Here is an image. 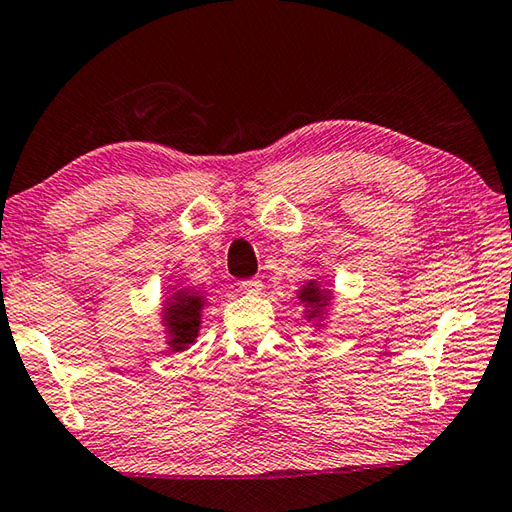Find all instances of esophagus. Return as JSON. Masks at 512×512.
<instances>
[{"label":"esophagus","instance_id":"1","mask_svg":"<svg viewBox=\"0 0 512 512\" xmlns=\"http://www.w3.org/2000/svg\"><path fill=\"white\" fill-rule=\"evenodd\" d=\"M242 290H245L247 294H258L263 290V281L261 279H247L242 281Z\"/></svg>","mask_w":512,"mask_h":512}]
</instances>
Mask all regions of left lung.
Here are the masks:
<instances>
[{"label": "left lung", "instance_id": "1", "mask_svg": "<svg viewBox=\"0 0 512 512\" xmlns=\"http://www.w3.org/2000/svg\"><path fill=\"white\" fill-rule=\"evenodd\" d=\"M297 299L306 306V317L310 319H321L324 317V312L330 303V292L328 290H321L317 281H310L303 285L299 290Z\"/></svg>", "mask_w": 512, "mask_h": 512}]
</instances>
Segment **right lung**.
Listing matches in <instances>:
<instances>
[{"label":"right lung","instance_id":"obj_1","mask_svg":"<svg viewBox=\"0 0 512 512\" xmlns=\"http://www.w3.org/2000/svg\"><path fill=\"white\" fill-rule=\"evenodd\" d=\"M204 297L195 290H175L170 294L164 308V326L168 335L170 351H186L191 346L202 324V308Z\"/></svg>","mask_w":512,"mask_h":512}]
</instances>
